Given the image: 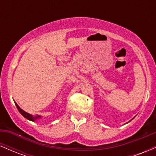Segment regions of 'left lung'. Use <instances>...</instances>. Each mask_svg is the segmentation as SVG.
<instances>
[{
  "mask_svg": "<svg viewBox=\"0 0 156 156\" xmlns=\"http://www.w3.org/2000/svg\"><path fill=\"white\" fill-rule=\"evenodd\" d=\"M130 121H129V122H130Z\"/></svg>",
  "mask_w": 156,
  "mask_h": 156,
  "instance_id": "1",
  "label": "left lung"
}]
</instances>
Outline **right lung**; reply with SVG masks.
<instances>
[{"instance_id":"add662e5","label":"right lung","mask_w":156,"mask_h":156,"mask_svg":"<svg viewBox=\"0 0 156 156\" xmlns=\"http://www.w3.org/2000/svg\"><path fill=\"white\" fill-rule=\"evenodd\" d=\"M15 105H16V106H17V109H18L19 112L20 113V114H22V115H23V117H24L25 118H26L27 119H28V120H31V121H36V120H37V119H41V117H41V116H39V115H36V116H33V115H31V114H28V113H27V112H25V111H23L22 108H20L19 105H17V103H15Z\"/></svg>"}]
</instances>
